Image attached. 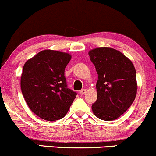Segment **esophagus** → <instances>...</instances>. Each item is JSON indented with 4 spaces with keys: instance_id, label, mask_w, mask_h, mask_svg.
<instances>
[{
    "instance_id": "34e87169",
    "label": "esophagus",
    "mask_w": 156,
    "mask_h": 156,
    "mask_svg": "<svg viewBox=\"0 0 156 156\" xmlns=\"http://www.w3.org/2000/svg\"><path fill=\"white\" fill-rule=\"evenodd\" d=\"M80 94H85V93H86V89H85V88H83V89H82L81 91H80Z\"/></svg>"
}]
</instances>
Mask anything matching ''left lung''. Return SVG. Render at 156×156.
Segmentation results:
<instances>
[{"label":"left lung","instance_id":"8db88e82","mask_svg":"<svg viewBox=\"0 0 156 156\" xmlns=\"http://www.w3.org/2000/svg\"><path fill=\"white\" fill-rule=\"evenodd\" d=\"M88 55L98 74V100L92 104V111L101 120H114L129 108L136 97L135 68L131 60L113 48H95Z\"/></svg>","mask_w":156,"mask_h":156}]
</instances>
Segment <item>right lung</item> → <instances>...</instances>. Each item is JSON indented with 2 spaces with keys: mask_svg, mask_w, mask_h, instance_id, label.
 Here are the masks:
<instances>
[{
  "mask_svg": "<svg viewBox=\"0 0 156 156\" xmlns=\"http://www.w3.org/2000/svg\"><path fill=\"white\" fill-rule=\"evenodd\" d=\"M71 56L44 50L25 62L21 88L29 108L39 118L55 121L65 116L77 94L68 88L65 67Z\"/></svg>",
  "mask_w": 156,
  "mask_h": 156,
  "instance_id": "obj_1",
  "label": "right lung"
}]
</instances>
